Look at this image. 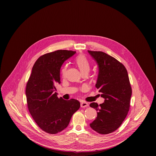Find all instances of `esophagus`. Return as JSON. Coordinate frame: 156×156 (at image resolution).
I'll list each match as a JSON object with an SVG mask.
<instances>
[{
    "instance_id": "34e87169",
    "label": "esophagus",
    "mask_w": 156,
    "mask_h": 156,
    "mask_svg": "<svg viewBox=\"0 0 156 156\" xmlns=\"http://www.w3.org/2000/svg\"><path fill=\"white\" fill-rule=\"evenodd\" d=\"M87 106H88V103H87L85 102H82L81 103V108H86Z\"/></svg>"
}]
</instances>
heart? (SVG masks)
Masks as SVG:
<instances>
[{"label":"heart","instance_id":"heart-1","mask_svg":"<svg viewBox=\"0 0 156 156\" xmlns=\"http://www.w3.org/2000/svg\"><path fill=\"white\" fill-rule=\"evenodd\" d=\"M75 61L82 75L88 74L90 70V64L87 57L83 55H80L76 58ZM67 66H65L62 69V74L63 76H65Z\"/></svg>","mask_w":156,"mask_h":156}]
</instances>
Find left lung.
Listing matches in <instances>:
<instances>
[{
	"label": "left lung",
	"mask_w": 156,
	"mask_h": 156,
	"mask_svg": "<svg viewBox=\"0 0 156 156\" xmlns=\"http://www.w3.org/2000/svg\"><path fill=\"white\" fill-rule=\"evenodd\" d=\"M96 61L99 74L95 85L104 103L89 105L97 111V117L90 127L98 133L115 131L126 118L130 108L132 88L125 67L113 57L102 51H88Z\"/></svg>",
	"instance_id": "1"
}]
</instances>
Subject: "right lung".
I'll list each match as a JSON object with an SVG mask.
<instances>
[{
  "mask_svg": "<svg viewBox=\"0 0 156 156\" xmlns=\"http://www.w3.org/2000/svg\"><path fill=\"white\" fill-rule=\"evenodd\" d=\"M75 53L60 50L45 54L32 68L26 88L28 109L37 125L46 133L56 134L65 129L80 108L78 101L58 98L55 92V85L61 83V67Z\"/></svg>",
  "mask_w": 156,
  "mask_h": 156,
  "instance_id": "obj_1",
  "label": "right lung"
}]
</instances>
